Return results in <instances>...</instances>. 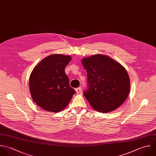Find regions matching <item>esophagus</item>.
Listing matches in <instances>:
<instances>
[{"label":"esophagus","instance_id":"esophagus-1","mask_svg":"<svg viewBox=\"0 0 156 156\" xmlns=\"http://www.w3.org/2000/svg\"><path fill=\"white\" fill-rule=\"evenodd\" d=\"M75 90H76V92L77 94H80V93H81V89L80 87H78V88H76V89H75Z\"/></svg>","mask_w":156,"mask_h":156}]
</instances>
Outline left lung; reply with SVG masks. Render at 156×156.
Masks as SVG:
<instances>
[{"label": "left lung", "mask_w": 156, "mask_h": 156, "mask_svg": "<svg viewBox=\"0 0 156 156\" xmlns=\"http://www.w3.org/2000/svg\"><path fill=\"white\" fill-rule=\"evenodd\" d=\"M82 64L87 71L88 84L83 94L92 107L108 113L120 107L130 90L129 78L124 67L102 54L83 58Z\"/></svg>", "instance_id": "left-lung-1"}]
</instances>
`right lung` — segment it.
I'll return each instance as SVG.
<instances>
[{
  "instance_id": "add662e5",
  "label": "right lung",
  "mask_w": 156,
  "mask_h": 156,
  "mask_svg": "<svg viewBox=\"0 0 156 156\" xmlns=\"http://www.w3.org/2000/svg\"><path fill=\"white\" fill-rule=\"evenodd\" d=\"M71 57L49 55L39 62L30 77V90L34 101L42 109L59 112L70 101L75 90L70 87L64 69Z\"/></svg>"
}]
</instances>
